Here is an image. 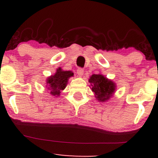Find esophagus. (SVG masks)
<instances>
[{"mask_svg":"<svg viewBox=\"0 0 158 158\" xmlns=\"http://www.w3.org/2000/svg\"><path fill=\"white\" fill-rule=\"evenodd\" d=\"M77 73L79 77H82L83 74H84V70L82 68H78L77 69Z\"/></svg>","mask_w":158,"mask_h":158,"instance_id":"34e87169","label":"esophagus"}]
</instances>
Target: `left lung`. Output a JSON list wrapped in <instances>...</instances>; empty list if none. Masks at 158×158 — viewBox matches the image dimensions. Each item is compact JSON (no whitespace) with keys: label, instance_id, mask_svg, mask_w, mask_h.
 Wrapping results in <instances>:
<instances>
[{"label":"left lung","instance_id":"1","mask_svg":"<svg viewBox=\"0 0 158 158\" xmlns=\"http://www.w3.org/2000/svg\"><path fill=\"white\" fill-rule=\"evenodd\" d=\"M92 91L99 102H106L112 97L116 84L102 74H93L89 79Z\"/></svg>","mask_w":158,"mask_h":158}]
</instances>
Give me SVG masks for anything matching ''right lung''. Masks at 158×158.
<instances>
[{"instance_id": "1", "label": "right lung", "mask_w": 158, "mask_h": 158, "mask_svg": "<svg viewBox=\"0 0 158 158\" xmlns=\"http://www.w3.org/2000/svg\"><path fill=\"white\" fill-rule=\"evenodd\" d=\"M73 76V72L62 70L61 68H59L54 75L50 76L47 79V89L51 95L59 97L61 92L66 88L69 78Z\"/></svg>"}]
</instances>
